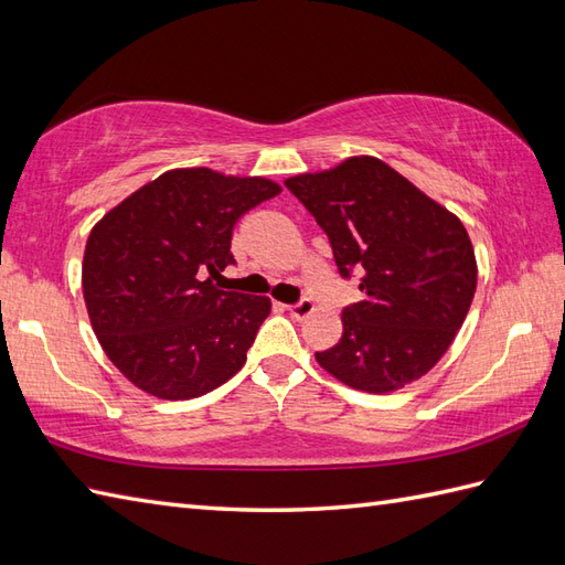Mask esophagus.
Segmentation results:
<instances>
[{
    "mask_svg": "<svg viewBox=\"0 0 565 565\" xmlns=\"http://www.w3.org/2000/svg\"><path fill=\"white\" fill-rule=\"evenodd\" d=\"M287 311L292 313V319L301 321V319H307V316L313 311V301L305 297V299H299L297 305H290V307H287Z\"/></svg>",
    "mask_w": 565,
    "mask_h": 565,
    "instance_id": "esophagus-1",
    "label": "esophagus"
}]
</instances>
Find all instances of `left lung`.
<instances>
[{"mask_svg":"<svg viewBox=\"0 0 565 565\" xmlns=\"http://www.w3.org/2000/svg\"><path fill=\"white\" fill-rule=\"evenodd\" d=\"M285 186L326 232L340 278L356 270L364 295L342 311V338L316 362L366 393L424 376L450 348L477 290L465 225L369 156Z\"/></svg>","mask_w":565,"mask_h":565,"instance_id":"8db88e82","label":"left lung"}]
</instances>
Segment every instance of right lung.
I'll return each mask as SVG.
<instances>
[{
    "mask_svg": "<svg viewBox=\"0 0 565 565\" xmlns=\"http://www.w3.org/2000/svg\"><path fill=\"white\" fill-rule=\"evenodd\" d=\"M280 186L209 168L172 170L90 230L84 297L95 335L141 391L189 401L246 362L270 299L220 290L237 220Z\"/></svg>",
    "mask_w": 565,
    "mask_h": 565,
    "instance_id": "right-lung-1",
    "label": "right lung"
}]
</instances>
